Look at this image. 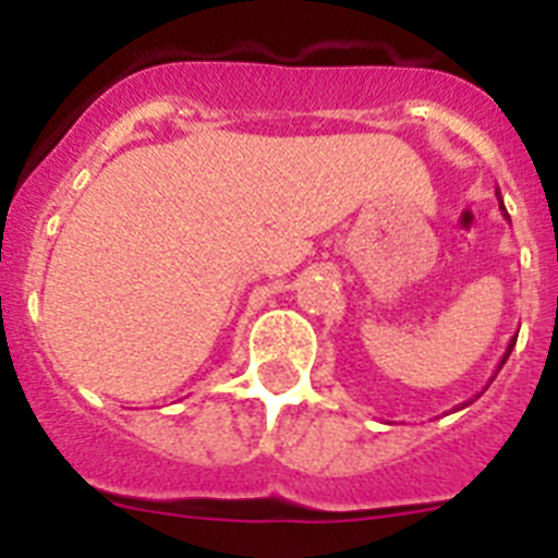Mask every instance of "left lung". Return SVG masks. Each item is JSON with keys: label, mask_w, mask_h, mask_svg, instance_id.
<instances>
[{"label": "left lung", "mask_w": 558, "mask_h": 558, "mask_svg": "<svg viewBox=\"0 0 558 558\" xmlns=\"http://www.w3.org/2000/svg\"><path fill=\"white\" fill-rule=\"evenodd\" d=\"M506 218H509V215H506ZM514 343H517V335H514V338L509 340V347H506V354H502V357H500V366H497V372H500L502 363H506V360H509V354H511V349H514ZM497 372H495V377H497ZM495 377H492V379H495ZM492 379H489V383H492ZM486 388H489V386H486ZM481 393H483V391H481ZM481 393H477V397H481ZM477 397H475V399H477ZM466 405H472V399H470V402H463L461 408H466ZM461 408H456V411H461Z\"/></svg>", "instance_id": "left-lung-1"}]
</instances>
